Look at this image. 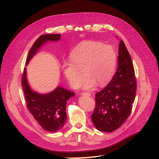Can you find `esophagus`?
Listing matches in <instances>:
<instances>
[{"label":"esophagus","mask_w":159,"mask_h":159,"mask_svg":"<svg viewBox=\"0 0 159 159\" xmlns=\"http://www.w3.org/2000/svg\"><path fill=\"white\" fill-rule=\"evenodd\" d=\"M83 96H90L91 93L89 92H84L82 93Z\"/></svg>","instance_id":"34e87169"}]
</instances>
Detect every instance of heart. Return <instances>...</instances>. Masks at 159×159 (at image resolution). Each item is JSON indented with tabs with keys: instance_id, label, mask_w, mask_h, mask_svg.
Here are the masks:
<instances>
[{
	"instance_id": "b5f03b06",
	"label": "heart",
	"mask_w": 159,
	"mask_h": 159,
	"mask_svg": "<svg viewBox=\"0 0 159 159\" xmlns=\"http://www.w3.org/2000/svg\"><path fill=\"white\" fill-rule=\"evenodd\" d=\"M71 61L62 64L63 75L71 87H79L83 70L86 77L81 83L84 89H91L97 83L103 86L109 82L117 65V52L112 46L96 41H84L70 52Z\"/></svg>"
}]
</instances>
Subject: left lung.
I'll return each mask as SVG.
<instances>
[{
    "label": "left lung",
    "mask_w": 159,
    "mask_h": 159,
    "mask_svg": "<svg viewBox=\"0 0 159 159\" xmlns=\"http://www.w3.org/2000/svg\"><path fill=\"white\" fill-rule=\"evenodd\" d=\"M136 90L133 64L126 46L121 40L117 72L110 83L96 94V107L92 120L98 130L110 133L124 124L131 113Z\"/></svg>",
    "instance_id": "1"
}]
</instances>
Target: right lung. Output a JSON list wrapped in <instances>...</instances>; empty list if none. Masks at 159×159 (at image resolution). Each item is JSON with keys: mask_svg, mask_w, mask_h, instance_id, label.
Returning a JSON list of instances; mask_svg holds the SVG:
<instances>
[{"mask_svg": "<svg viewBox=\"0 0 159 159\" xmlns=\"http://www.w3.org/2000/svg\"><path fill=\"white\" fill-rule=\"evenodd\" d=\"M60 38L61 34H46L40 36L29 50L26 66L42 46L48 42H58ZM22 86L27 109L43 129L49 132H57L61 129L67 120V101L75 94L61 86L48 93L35 92L28 83L26 67L24 69Z\"/></svg>", "mask_w": 159, "mask_h": 159, "instance_id": "1", "label": "right lung"}]
</instances>
